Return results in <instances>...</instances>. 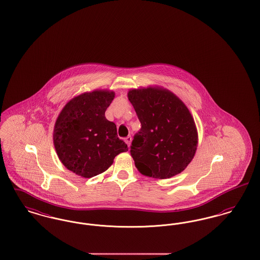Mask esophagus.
<instances>
[{"label":"esophagus","mask_w":260,"mask_h":260,"mask_svg":"<svg viewBox=\"0 0 260 260\" xmlns=\"http://www.w3.org/2000/svg\"><path fill=\"white\" fill-rule=\"evenodd\" d=\"M124 141H125V143L127 144V146H129V145H131V142H132V137H131V136L126 137V138H124Z\"/></svg>","instance_id":"34e87169"}]
</instances>
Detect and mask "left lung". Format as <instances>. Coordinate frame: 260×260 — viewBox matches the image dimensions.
Segmentation results:
<instances>
[{
  "instance_id": "left-lung-1",
  "label": "left lung",
  "mask_w": 260,
  "mask_h": 260,
  "mask_svg": "<svg viewBox=\"0 0 260 260\" xmlns=\"http://www.w3.org/2000/svg\"><path fill=\"white\" fill-rule=\"evenodd\" d=\"M127 97L141 123L131 146L138 171L155 179L182 173L199 143L189 110L177 95L160 86L131 89Z\"/></svg>"
}]
</instances>
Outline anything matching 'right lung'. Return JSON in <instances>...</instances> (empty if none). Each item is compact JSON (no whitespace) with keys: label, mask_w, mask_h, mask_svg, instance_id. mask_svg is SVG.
<instances>
[{"label":"right lung","mask_w":260,"mask_h":260,"mask_svg":"<svg viewBox=\"0 0 260 260\" xmlns=\"http://www.w3.org/2000/svg\"><path fill=\"white\" fill-rule=\"evenodd\" d=\"M115 92H84L71 99L55 122L53 141L62 165L83 178L105 172L120 153L128 150L118 138L117 126L108 121L105 111Z\"/></svg>","instance_id":"obj_1"}]
</instances>
